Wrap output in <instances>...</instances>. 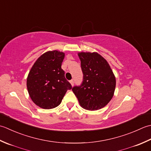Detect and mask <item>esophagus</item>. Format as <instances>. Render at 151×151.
I'll return each instance as SVG.
<instances>
[{
  "label": "esophagus",
  "mask_w": 151,
  "mask_h": 151,
  "mask_svg": "<svg viewBox=\"0 0 151 151\" xmlns=\"http://www.w3.org/2000/svg\"><path fill=\"white\" fill-rule=\"evenodd\" d=\"M70 84H71L72 86H73V83H74V82H73V80H71V81H70Z\"/></svg>",
  "instance_id": "esophagus-1"
}]
</instances>
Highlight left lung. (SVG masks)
Here are the masks:
<instances>
[{
  "label": "left lung",
  "instance_id": "left-lung-1",
  "mask_svg": "<svg viewBox=\"0 0 151 151\" xmlns=\"http://www.w3.org/2000/svg\"><path fill=\"white\" fill-rule=\"evenodd\" d=\"M83 81L73 93L83 108L96 111L103 108L114 95L116 79L109 63L97 52H79Z\"/></svg>",
  "mask_w": 151,
  "mask_h": 151
}]
</instances>
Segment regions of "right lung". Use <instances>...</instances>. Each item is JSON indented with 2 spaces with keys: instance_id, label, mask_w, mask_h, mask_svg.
<instances>
[{
  "instance_id": "add662e5",
  "label": "right lung",
  "mask_w": 151,
  "mask_h": 151,
  "mask_svg": "<svg viewBox=\"0 0 151 151\" xmlns=\"http://www.w3.org/2000/svg\"><path fill=\"white\" fill-rule=\"evenodd\" d=\"M64 52L53 50L43 53L34 63L27 79L29 96L36 106L50 109L57 107L72 86L61 68Z\"/></svg>"
}]
</instances>
